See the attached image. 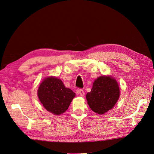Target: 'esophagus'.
Returning <instances> with one entry per match:
<instances>
[{
  "mask_svg": "<svg viewBox=\"0 0 154 154\" xmlns=\"http://www.w3.org/2000/svg\"><path fill=\"white\" fill-rule=\"evenodd\" d=\"M76 92H77V94H79L80 96H84V94H85V92H84V90L82 89H80L77 90L76 91Z\"/></svg>",
  "mask_w": 154,
  "mask_h": 154,
  "instance_id": "34e87169",
  "label": "esophagus"
}]
</instances>
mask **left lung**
<instances>
[{
    "mask_svg": "<svg viewBox=\"0 0 154 154\" xmlns=\"http://www.w3.org/2000/svg\"><path fill=\"white\" fill-rule=\"evenodd\" d=\"M119 97V85L115 79L101 76L95 80L86 99L91 109L99 115L111 109Z\"/></svg>",
    "mask_w": 154,
    "mask_h": 154,
    "instance_id": "1",
    "label": "left lung"
}]
</instances>
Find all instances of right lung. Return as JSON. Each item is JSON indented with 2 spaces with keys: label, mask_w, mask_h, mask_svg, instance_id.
<instances>
[{
  "label": "right lung",
  "mask_w": 154,
  "mask_h": 154,
  "mask_svg": "<svg viewBox=\"0 0 154 154\" xmlns=\"http://www.w3.org/2000/svg\"><path fill=\"white\" fill-rule=\"evenodd\" d=\"M38 96L45 108L59 115L68 109L75 94L65 87L60 79L48 77L39 85Z\"/></svg>",
  "instance_id": "1"
}]
</instances>
